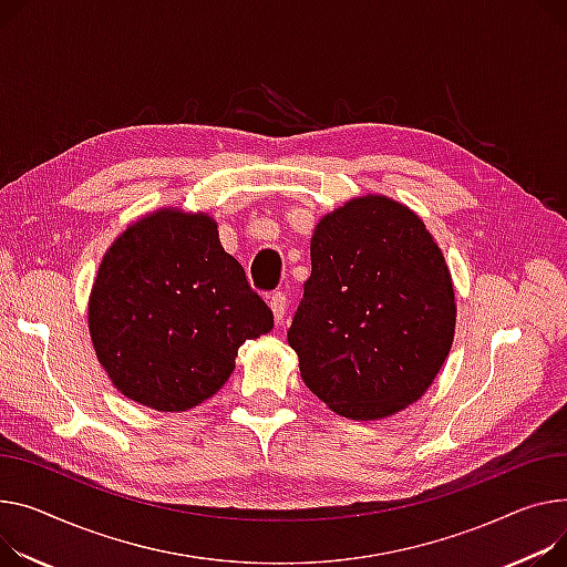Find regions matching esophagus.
Listing matches in <instances>:
<instances>
[{"label": "esophagus", "mask_w": 567, "mask_h": 567, "mask_svg": "<svg viewBox=\"0 0 567 567\" xmlns=\"http://www.w3.org/2000/svg\"><path fill=\"white\" fill-rule=\"evenodd\" d=\"M287 306H289V300H287V293H285V291H274V293L269 296V308H271V312H274V317H276V323H282V321H285Z\"/></svg>", "instance_id": "obj_1"}]
</instances>
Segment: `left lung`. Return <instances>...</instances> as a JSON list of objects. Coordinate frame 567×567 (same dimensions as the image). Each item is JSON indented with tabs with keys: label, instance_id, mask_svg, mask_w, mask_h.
<instances>
[{
	"label": "left lung",
	"instance_id": "left-lung-1",
	"mask_svg": "<svg viewBox=\"0 0 567 567\" xmlns=\"http://www.w3.org/2000/svg\"><path fill=\"white\" fill-rule=\"evenodd\" d=\"M287 342L306 385L349 420H383L435 381L456 330V296L424 220L385 196L326 214Z\"/></svg>",
	"mask_w": 567,
	"mask_h": 567
}]
</instances>
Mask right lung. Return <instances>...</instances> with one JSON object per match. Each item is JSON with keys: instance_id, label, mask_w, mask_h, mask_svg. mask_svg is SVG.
<instances>
[{"instance_id": "obj_1", "label": "right lung", "mask_w": 567, "mask_h": 567, "mask_svg": "<svg viewBox=\"0 0 567 567\" xmlns=\"http://www.w3.org/2000/svg\"><path fill=\"white\" fill-rule=\"evenodd\" d=\"M274 328L207 214L159 209L111 244L89 298V330L111 383L159 412L216 394L246 339Z\"/></svg>"}]
</instances>
